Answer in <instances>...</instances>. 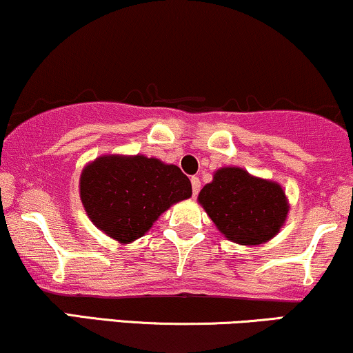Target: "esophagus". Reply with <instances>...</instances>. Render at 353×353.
<instances>
[{
	"instance_id": "1",
	"label": "esophagus",
	"mask_w": 353,
	"mask_h": 353,
	"mask_svg": "<svg viewBox=\"0 0 353 353\" xmlns=\"http://www.w3.org/2000/svg\"><path fill=\"white\" fill-rule=\"evenodd\" d=\"M190 184H192V194L194 197L199 194V190H201V181H199V177H190Z\"/></svg>"
}]
</instances>
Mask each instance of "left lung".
<instances>
[{
  "label": "left lung",
  "instance_id": "left-lung-1",
  "mask_svg": "<svg viewBox=\"0 0 353 353\" xmlns=\"http://www.w3.org/2000/svg\"><path fill=\"white\" fill-rule=\"evenodd\" d=\"M199 202L228 240L261 245L273 239L288 215L281 185L250 176L240 168H223L199 194Z\"/></svg>",
  "mask_w": 353,
  "mask_h": 353
}]
</instances>
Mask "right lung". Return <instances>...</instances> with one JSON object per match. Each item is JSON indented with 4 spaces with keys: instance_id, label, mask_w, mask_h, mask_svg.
<instances>
[{
    "instance_id": "right-lung-1",
    "label": "right lung",
    "mask_w": 353,
    "mask_h": 353,
    "mask_svg": "<svg viewBox=\"0 0 353 353\" xmlns=\"http://www.w3.org/2000/svg\"><path fill=\"white\" fill-rule=\"evenodd\" d=\"M190 195L189 177L177 165L139 154L103 156L80 176L88 217L120 243L143 236L163 212Z\"/></svg>"
}]
</instances>
